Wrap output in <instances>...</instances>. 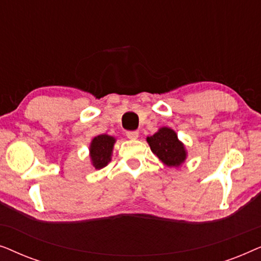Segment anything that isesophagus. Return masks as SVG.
<instances>
[{
    "label": "esophagus",
    "instance_id": "esophagus-1",
    "mask_svg": "<svg viewBox=\"0 0 261 261\" xmlns=\"http://www.w3.org/2000/svg\"><path fill=\"white\" fill-rule=\"evenodd\" d=\"M126 137L130 140H135L139 137V132L138 130H128L126 133Z\"/></svg>",
    "mask_w": 261,
    "mask_h": 261
}]
</instances>
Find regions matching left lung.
Wrapping results in <instances>:
<instances>
[{
  "instance_id": "1",
  "label": "left lung",
  "mask_w": 261,
  "mask_h": 261,
  "mask_svg": "<svg viewBox=\"0 0 261 261\" xmlns=\"http://www.w3.org/2000/svg\"><path fill=\"white\" fill-rule=\"evenodd\" d=\"M147 142L152 152L167 166H179L187 158L184 145L171 128H160L154 135L147 138Z\"/></svg>"
}]
</instances>
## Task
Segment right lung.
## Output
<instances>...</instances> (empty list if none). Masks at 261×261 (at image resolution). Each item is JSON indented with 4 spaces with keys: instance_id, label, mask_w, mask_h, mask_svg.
I'll return each instance as SVG.
<instances>
[{
    "instance_id": "obj_1",
    "label": "right lung",
    "mask_w": 261,
    "mask_h": 261,
    "mask_svg": "<svg viewBox=\"0 0 261 261\" xmlns=\"http://www.w3.org/2000/svg\"><path fill=\"white\" fill-rule=\"evenodd\" d=\"M115 139L110 135L102 134L92 139L90 145V156L95 169H102L112 159V152Z\"/></svg>"
}]
</instances>
